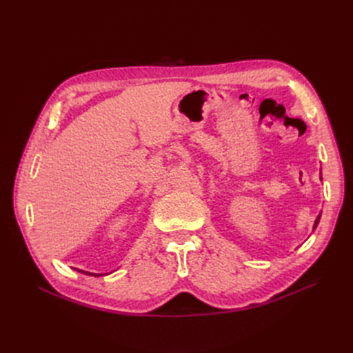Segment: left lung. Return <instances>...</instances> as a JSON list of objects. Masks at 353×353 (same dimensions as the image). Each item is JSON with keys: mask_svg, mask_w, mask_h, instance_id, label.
I'll list each match as a JSON object with an SVG mask.
<instances>
[{"mask_svg": "<svg viewBox=\"0 0 353 353\" xmlns=\"http://www.w3.org/2000/svg\"><path fill=\"white\" fill-rule=\"evenodd\" d=\"M319 218H321V213H319V215H318V218L315 219V223H314V230L316 228V225H318V222H319Z\"/></svg>", "mask_w": 353, "mask_h": 353, "instance_id": "1", "label": "left lung"}]
</instances>
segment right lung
I'll return each mask as SVG.
<instances>
[{
    "mask_svg": "<svg viewBox=\"0 0 353 353\" xmlns=\"http://www.w3.org/2000/svg\"><path fill=\"white\" fill-rule=\"evenodd\" d=\"M78 272H82V274H87V275H100V274H92V272H85L82 270H78Z\"/></svg>",
    "mask_w": 353,
    "mask_h": 353,
    "instance_id": "obj_1",
    "label": "right lung"
}]
</instances>
